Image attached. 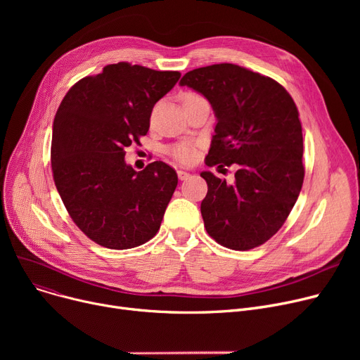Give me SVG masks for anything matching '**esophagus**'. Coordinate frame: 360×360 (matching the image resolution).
Wrapping results in <instances>:
<instances>
[{
    "mask_svg": "<svg viewBox=\"0 0 360 360\" xmlns=\"http://www.w3.org/2000/svg\"><path fill=\"white\" fill-rule=\"evenodd\" d=\"M178 178H179L181 181H184V179H186V178H190V172H186V170L179 169V170H178Z\"/></svg>",
    "mask_w": 360,
    "mask_h": 360,
    "instance_id": "1",
    "label": "esophagus"
}]
</instances>
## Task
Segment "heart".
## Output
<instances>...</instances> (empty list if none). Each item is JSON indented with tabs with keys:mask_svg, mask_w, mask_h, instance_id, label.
Here are the masks:
<instances>
[{
	"mask_svg": "<svg viewBox=\"0 0 360 360\" xmlns=\"http://www.w3.org/2000/svg\"><path fill=\"white\" fill-rule=\"evenodd\" d=\"M198 94L195 93H185L182 96V103L186 102L188 99L197 98ZM195 143H178L169 147V155L172 156L176 162L179 163H191L195 159Z\"/></svg>",
	"mask_w": 360,
	"mask_h": 360,
	"instance_id": "obj_1",
	"label": "heart"
}]
</instances>
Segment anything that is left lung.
Masks as SVG:
<instances>
[{
  "label": "left lung",
  "instance_id": "8db88e82",
  "mask_svg": "<svg viewBox=\"0 0 360 360\" xmlns=\"http://www.w3.org/2000/svg\"><path fill=\"white\" fill-rule=\"evenodd\" d=\"M179 84L201 93L217 118L205 165L238 166L232 185L201 172L205 231L235 251L259 247L286 221L304 184L297 108L276 80L228 63L188 71Z\"/></svg>",
  "mask_w": 360,
  "mask_h": 360
}]
</instances>
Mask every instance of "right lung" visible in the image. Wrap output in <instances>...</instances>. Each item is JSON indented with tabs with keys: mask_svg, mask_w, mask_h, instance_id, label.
<instances>
[{
	"mask_svg": "<svg viewBox=\"0 0 360 360\" xmlns=\"http://www.w3.org/2000/svg\"><path fill=\"white\" fill-rule=\"evenodd\" d=\"M179 77V71L109 64L75 83L56 110L55 186L72 221L105 248L139 247L160 228L178 185L175 169L158 160L136 172L124 158L147 134L153 106Z\"/></svg>",
	"mask_w": 360,
	"mask_h": 360,
	"instance_id": "add662e5",
	"label": "right lung"
}]
</instances>
